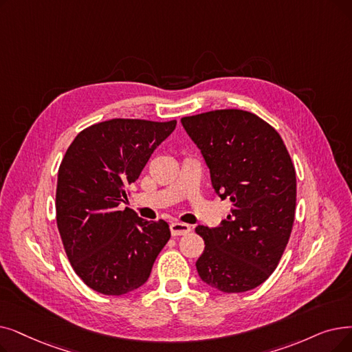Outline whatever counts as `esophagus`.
<instances>
[{"mask_svg":"<svg viewBox=\"0 0 352 352\" xmlns=\"http://www.w3.org/2000/svg\"><path fill=\"white\" fill-rule=\"evenodd\" d=\"M171 228V234L175 237V236H186L191 232V226L190 224H186V223H179V221H175V223H171L170 226Z\"/></svg>","mask_w":352,"mask_h":352,"instance_id":"1","label":"esophagus"}]
</instances>
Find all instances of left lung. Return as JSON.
<instances>
[{"mask_svg":"<svg viewBox=\"0 0 352 352\" xmlns=\"http://www.w3.org/2000/svg\"><path fill=\"white\" fill-rule=\"evenodd\" d=\"M201 151L216 194L232 201L217 227L198 226L204 252L195 262L208 286L240 294L276 269L292 232L296 174L289 152L267 122L240 109L181 119Z\"/></svg>","mask_w":352,"mask_h":352,"instance_id":"1","label":"left lung"}]
</instances>
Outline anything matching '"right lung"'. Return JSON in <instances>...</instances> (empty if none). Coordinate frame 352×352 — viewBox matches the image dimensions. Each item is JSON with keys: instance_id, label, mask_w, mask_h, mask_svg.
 I'll list each match as a JSON object with an SVG mask.
<instances>
[{"instance_id": "right-lung-1", "label": "right lung", "mask_w": 352, "mask_h": 352, "mask_svg": "<svg viewBox=\"0 0 352 352\" xmlns=\"http://www.w3.org/2000/svg\"><path fill=\"white\" fill-rule=\"evenodd\" d=\"M177 120L111 119L83 129L60 164L56 220L76 274L103 295L141 287L171 237L166 221L118 210Z\"/></svg>"}]
</instances>
